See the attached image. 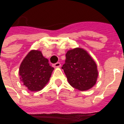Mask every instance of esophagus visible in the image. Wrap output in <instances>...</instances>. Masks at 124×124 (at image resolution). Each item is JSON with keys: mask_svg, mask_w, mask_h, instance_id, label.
Listing matches in <instances>:
<instances>
[{"mask_svg": "<svg viewBox=\"0 0 124 124\" xmlns=\"http://www.w3.org/2000/svg\"><path fill=\"white\" fill-rule=\"evenodd\" d=\"M53 67H61V64H60V62H57V63L53 64Z\"/></svg>", "mask_w": 124, "mask_h": 124, "instance_id": "obj_1", "label": "esophagus"}]
</instances>
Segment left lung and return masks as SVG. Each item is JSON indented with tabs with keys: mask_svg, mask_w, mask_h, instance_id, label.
<instances>
[{
	"mask_svg": "<svg viewBox=\"0 0 124 124\" xmlns=\"http://www.w3.org/2000/svg\"><path fill=\"white\" fill-rule=\"evenodd\" d=\"M62 69L71 86L84 91L90 89L97 81V65L90 55L81 48L67 51Z\"/></svg>",
	"mask_w": 124,
	"mask_h": 124,
	"instance_id": "8db88e82",
	"label": "left lung"
}]
</instances>
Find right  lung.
<instances>
[{
	"mask_svg": "<svg viewBox=\"0 0 124 124\" xmlns=\"http://www.w3.org/2000/svg\"><path fill=\"white\" fill-rule=\"evenodd\" d=\"M53 70L40 51L31 50L20 65V79L29 90L39 91L49 82Z\"/></svg>",
	"mask_w": 124,
	"mask_h": 124,
	"instance_id": "obj_1",
	"label": "right lung"
}]
</instances>
